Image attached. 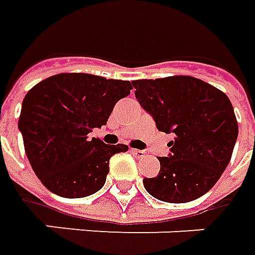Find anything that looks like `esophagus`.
Returning <instances> with one entry per match:
<instances>
[{
  "label": "esophagus",
  "instance_id": "esophagus-1",
  "mask_svg": "<svg viewBox=\"0 0 255 255\" xmlns=\"http://www.w3.org/2000/svg\"><path fill=\"white\" fill-rule=\"evenodd\" d=\"M131 152L134 153L136 157H143L145 156V150H141V149H131Z\"/></svg>",
  "mask_w": 255,
  "mask_h": 255
}]
</instances>
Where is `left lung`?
Returning <instances> with one entry per match:
<instances>
[{"mask_svg": "<svg viewBox=\"0 0 255 255\" xmlns=\"http://www.w3.org/2000/svg\"><path fill=\"white\" fill-rule=\"evenodd\" d=\"M135 98L159 131L174 134L159 157L156 177L143 187L156 200L183 204L208 193L229 164L239 127L229 98L193 77L134 81Z\"/></svg>", "mask_w": 255, "mask_h": 255, "instance_id": "left-lung-1", "label": "left lung"}]
</instances>
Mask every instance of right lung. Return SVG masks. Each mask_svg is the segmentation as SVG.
Here are the masks:
<instances>
[{
	"label": "right lung",
	"instance_id": "obj_1",
	"mask_svg": "<svg viewBox=\"0 0 255 255\" xmlns=\"http://www.w3.org/2000/svg\"><path fill=\"white\" fill-rule=\"evenodd\" d=\"M131 89L129 81L58 74L26 93L18 128L43 186L64 198H84L105 186L110 157L128 146L89 139L88 134L106 126L116 103Z\"/></svg>",
	"mask_w": 255,
	"mask_h": 255
}]
</instances>
